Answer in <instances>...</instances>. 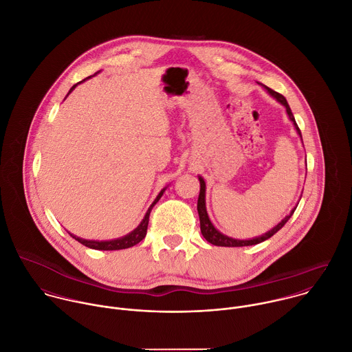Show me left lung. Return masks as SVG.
I'll use <instances>...</instances> for the list:
<instances>
[{
	"label": "left lung",
	"mask_w": 352,
	"mask_h": 352,
	"mask_svg": "<svg viewBox=\"0 0 352 352\" xmlns=\"http://www.w3.org/2000/svg\"><path fill=\"white\" fill-rule=\"evenodd\" d=\"M258 85H261L272 97H274L277 102L280 104H283L285 107V111H287V116L289 118V121L294 124V128L296 131V133L299 135V138L302 139V135H300V131L295 122V118L292 116V111L287 103V100L284 96H281L280 93L272 90L270 87H267L266 85H262L258 82ZM199 182H200V192H199V197H197V213H199V220H200V232H202V235L205 236V239L216 246H249V245H256V243H261L266 239H269L270 236H273L278 230H281L284 227V224L289 220V217L294 214L296 206L289 212V214H287L277 226H274L272 230H269L267 232L259 235V236H255V238H249V239H238V238H232V236H228L223 232H220L214 226L213 223L210 221V217L208 214V210H206V182L205 179L199 175Z\"/></svg>",
	"instance_id": "8db88e82"
}]
</instances>
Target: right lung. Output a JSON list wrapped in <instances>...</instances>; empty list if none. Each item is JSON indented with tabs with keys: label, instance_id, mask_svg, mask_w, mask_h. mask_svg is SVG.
<instances>
[{
	"label": "right lung",
	"instance_id": "1",
	"mask_svg": "<svg viewBox=\"0 0 352 352\" xmlns=\"http://www.w3.org/2000/svg\"><path fill=\"white\" fill-rule=\"evenodd\" d=\"M96 74H98V72H96ZM90 78V76H89ZM89 78H86V79H89ZM86 79H83L82 82H85ZM82 82H79V83H82ZM79 83H76V85H74L71 89H69V91H68V94L67 96H69V93L79 85ZM166 189H167V186L166 188H163L162 190H160V193L156 196V199H155V202L150 205V208L147 209V212H146V214H144V217L142 219V221H140V224L135 228V230H132L129 234H126V235H124V236H120V238H116V239H110V241H94V239H85V238H80V236H76V235H74V234H71V236L72 238H75L78 242H80L82 245H85V246H87V248H90V249H97V250H118V249H126V248H131V246H133V245H136V243H139L144 236H146V231H147V224H148V216H150V210H152V208L159 202V199L163 196V193L166 192Z\"/></svg>",
	"mask_w": 352,
	"mask_h": 352
}]
</instances>
